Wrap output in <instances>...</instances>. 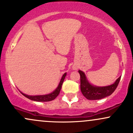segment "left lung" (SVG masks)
<instances>
[{"label": "left lung", "mask_w": 133, "mask_h": 133, "mask_svg": "<svg viewBox=\"0 0 133 133\" xmlns=\"http://www.w3.org/2000/svg\"><path fill=\"white\" fill-rule=\"evenodd\" d=\"M78 72L81 77V91L83 96L89 100L101 99L110 96L116 89L121 77L120 76L109 86H96L90 83L83 71L79 70Z\"/></svg>", "instance_id": "1"}]
</instances>
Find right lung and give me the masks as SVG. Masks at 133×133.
I'll use <instances>...</instances> for the list:
<instances>
[{
  "instance_id": "1",
  "label": "right lung",
  "mask_w": 133,
  "mask_h": 133,
  "mask_svg": "<svg viewBox=\"0 0 133 133\" xmlns=\"http://www.w3.org/2000/svg\"><path fill=\"white\" fill-rule=\"evenodd\" d=\"M67 73L65 72L64 74H63V76H62L60 82H59V85L57 87L56 89L54 90V91H52L51 93L48 94H45V95H37V96H30L27 95V94H24L20 91L21 92V94L22 95H24L25 97H26L27 98L29 99L30 100L34 101H37V102H47V101H51L54 100V99H56V97L59 94V92H60L61 89L62 83H63L64 81V79L65 77V76H66Z\"/></svg>"
}]
</instances>
